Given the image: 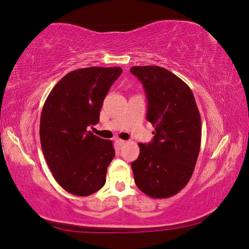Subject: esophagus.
Returning <instances> with one entry per match:
<instances>
[{"label": "esophagus", "mask_w": 249, "mask_h": 249, "mask_svg": "<svg viewBox=\"0 0 249 249\" xmlns=\"http://www.w3.org/2000/svg\"><path fill=\"white\" fill-rule=\"evenodd\" d=\"M116 144L119 145V147H122V146L126 144V142L125 141H122V140H117L116 141Z\"/></svg>", "instance_id": "1"}]
</instances>
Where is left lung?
<instances>
[{"label":"left lung","mask_w":249,"mask_h":249,"mask_svg":"<svg viewBox=\"0 0 249 249\" xmlns=\"http://www.w3.org/2000/svg\"><path fill=\"white\" fill-rule=\"evenodd\" d=\"M148 102L147 120L155 126L149 144H140L132 162L135 183L145 195L165 199L182 190L195 170L201 146V117L190 88L158 66L130 68Z\"/></svg>","instance_id":"left-lung-1"}]
</instances>
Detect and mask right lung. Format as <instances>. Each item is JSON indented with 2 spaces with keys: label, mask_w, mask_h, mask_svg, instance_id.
<instances>
[{
  "label": "right lung",
  "mask_w": 249,
  "mask_h": 249,
  "mask_svg": "<svg viewBox=\"0 0 249 249\" xmlns=\"http://www.w3.org/2000/svg\"><path fill=\"white\" fill-rule=\"evenodd\" d=\"M121 73L120 67L71 71L45 101L39 125L41 149L53 178L71 195L90 196L107 181L114 147L87 128L99 123L103 101Z\"/></svg>",
  "instance_id": "obj_1"
}]
</instances>
